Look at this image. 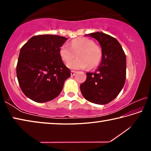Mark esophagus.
Returning <instances> with one entry per match:
<instances>
[{
  "mask_svg": "<svg viewBox=\"0 0 151 151\" xmlns=\"http://www.w3.org/2000/svg\"><path fill=\"white\" fill-rule=\"evenodd\" d=\"M76 71H75V70H71L70 71V74H71V76H74L76 74Z\"/></svg>",
  "mask_w": 151,
  "mask_h": 151,
  "instance_id": "esophagus-1",
  "label": "esophagus"
}]
</instances>
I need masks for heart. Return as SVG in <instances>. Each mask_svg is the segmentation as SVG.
<instances>
[{"label":"heart","instance_id":"b5f03b06","mask_svg":"<svg viewBox=\"0 0 151 151\" xmlns=\"http://www.w3.org/2000/svg\"><path fill=\"white\" fill-rule=\"evenodd\" d=\"M78 53V58L70 60ZM59 55L64 62H70L67 66L71 69H85L87 67H95L101 62L102 50L101 48L94 45L93 40L84 37H78L71 41L70 46L64 44L59 49Z\"/></svg>","mask_w":151,"mask_h":151}]
</instances>
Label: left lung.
I'll return each mask as SVG.
<instances>
[{
  "mask_svg": "<svg viewBox=\"0 0 151 151\" xmlns=\"http://www.w3.org/2000/svg\"><path fill=\"white\" fill-rule=\"evenodd\" d=\"M100 43L101 63L94 73H86V79L80 86L84 98L97 104L114 100L123 88L126 79V55L115 38L96 32L85 35Z\"/></svg>",
  "mask_w": 151,
  "mask_h": 151,
  "instance_id": "1",
  "label": "left lung"
}]
</instances>
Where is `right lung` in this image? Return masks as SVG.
<instances>
[{
  "mask_svg": "<svg viewBox=\"0 0 151 151\" xmlns=\"http://www.w3.org/2000/svg\"><path fill=\"white\" fill-rule=\"evenodd\" d=\"M67 38L52 35L34 36L22 46L17 66L20 87L28 98L45 103L57 97L70 71L59 49Z\"/></svg>",
  "mask_w": 151,
  "mask_h": 151,
  "instance_id": "right-lung-1",
  "label": "right lung"
}]
</instances>
